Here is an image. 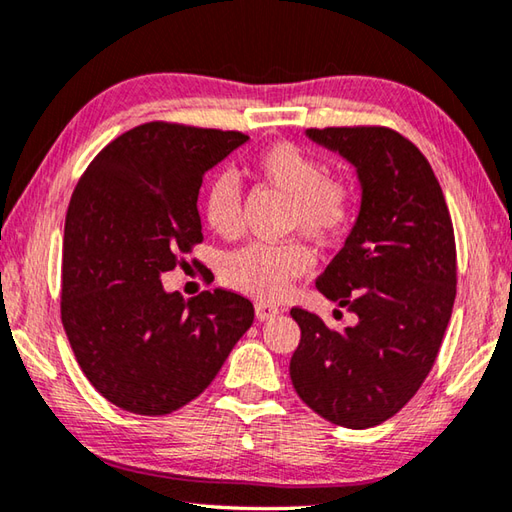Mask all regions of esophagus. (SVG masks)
<instances>
[{
    "label": "esophagus",
    "mask_w": 512,
    "mask_h": 512,
    "mask_svg": "<svg viewBox=\"0 0 512 512\" xmlns=\"http://www.w3.org/2000/svg\"><path fill=\"white\" fill-rule=\"evenodd\" d=\"M255 315L259 322H268V319H273L279 315V308L273 304H266V302H259L255 304Z\"/></svg>",
    "instance_id": "esophagus-1"
}]
</instances>
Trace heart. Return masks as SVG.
<instances>
[{
    "mask_svg": "<svg viewBox=\"0 0 512 512\" xmlns=\"http://www.w3.org/2000/svg\"><path fill=\"white\" fill-rule=\"evenodd\" d=\"M259 184L288 199L286 230L315 242H335L355 217L357 186L344 170H324V164L290 142L264 148L253 159ZM204 217L215 235L235 239L242 233V190L230 173H219L204 193ZM313 268L310 250L297 242L270 246L250 244L226 255L222 279L239 293L277 302L295 279Z\"/></svg>",
    "mask_w": 512,
    "mask_h": 512,
    "instance_id": "obj_1",
    "label": "heart"
}]
</instances>
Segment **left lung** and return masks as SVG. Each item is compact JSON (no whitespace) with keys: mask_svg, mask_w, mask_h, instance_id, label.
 Here are the masks:
<instances>
[{"mask_svg":"<svg viewBox=\"0 0 512 512\" xmlns=\"http://www.w3.org/2000/svg\"><path fill=\"white\" fill-rule=\"evenodd\" d=\"M306 137L353 164L362 186L355 226L317 279L357 324L333 330L290 310L302 328L290 379L317 415L362 430L399 413L435 364L457 293L453 222L428 159L395 130L308 128Z\"/></svg>","mask_w":512,"mask_h":512,"instance_id":"8db88e82","label":"left lung"}]
</instances>
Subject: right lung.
I'll use <instances>...</instances> for the list:
<instances>
[{
	"mask_svg": "<svg viewBox=\"0 0 512 512\" xmlns=\"http://www.w3.org/2000/svg\"><path fill=\"white\" fill-rule=\"evenodd\" d=\"M246 142L237 130L142 124L90 162L70 199L62 324L88 382L128 413L168 415L202 395L253 324L242 295L215 288L186 302L162 286L204 242V175Z\"/></svg>",
	"mask_w": 512,
	"mask_h": 512,
	"instance_id": "add662e5",
	"label": "right lung"
}]
</instances>
